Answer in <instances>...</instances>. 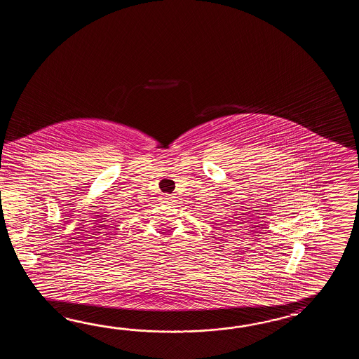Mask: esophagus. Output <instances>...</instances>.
Masks as SVG:
<instances>
[{"label":"esophagus","mask_w":359,"mask_h":359,"mask_svg":"<svg viewBox=\"0 0 359 359\" xmlns=\"http://www.w3.org/2000/svg\"><path fill=\"white\" fill-rule=\"evenodd\" d=\"M173 203H175V196L173 195H164L161 198V204H163V205H170Z\"/></svg>","instance_id":"34e87169"}]
</instances>
